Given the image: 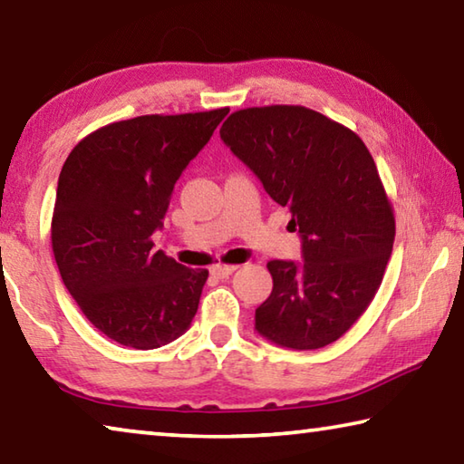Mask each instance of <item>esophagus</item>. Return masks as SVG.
<instances>
[{"label": "esophagus", "instance_id": "obj_1", "mask_svg": "<svg viewBox=\"0 0 464 464\" xmlns=\"http://www.w3.org/2000/svg\"><path fill=\"white\" fill-rule=\"evenodd\" d=\"M235 270H237V266L217 264V266H213V268H210V274H213L215 278H229Z\"/></svg>", "mask_w": 464, "mask_h": 464}]
</instances>
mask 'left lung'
Masks as SVG:
<instances>
[{
  "instance_id": "obj_1",
  "label": "left lung",
  "mask_w": 464,
  "mask_h": 464,
  "mask_svg": "<svg viewBox=\"0 0 464 464\" xmlns=\"http://www.w3.org/2000/svg\"><path fill=\"white\" fill-rule=\"evenodd\" d=\"M221 139L303 237V264L268 262L274 286L256 309L257 334L293 350L340 340L372 303L395 241L371 151L343 124L288 104L237 110Z\"/></svg>"
}]
</instances>
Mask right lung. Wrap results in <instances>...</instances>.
Masks as SVG:
<instances>
[{
	"instance_id": "add662e5",
	"label": "right lung",
	"mask_w": 464,
	"mask_h": 464,
	"mask_svg": "<svg viewBox=\"0 0 464 464\" xmlns=\"http://www.w3.org/2000/svg\"><path fill=\"white\" fill-rule=\"evenodd\" d=\"M229 108L145 114L90 132L63 163L51 243L63 285L110 340L135 350L192 324L208 270L153 249L169 196Z\"/></svg>"
}]
</instances>
